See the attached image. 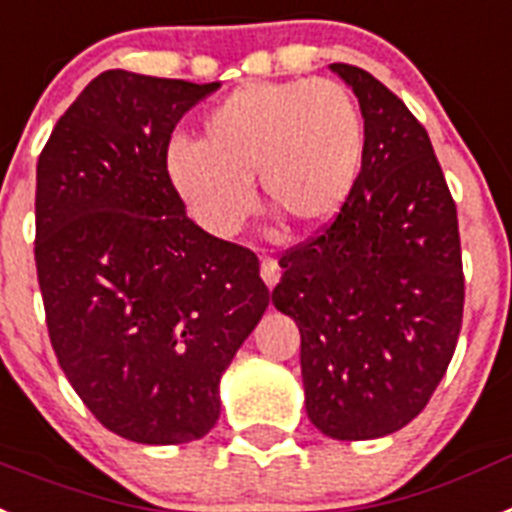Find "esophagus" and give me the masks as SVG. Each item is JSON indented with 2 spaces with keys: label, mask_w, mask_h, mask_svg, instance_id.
<instances>
[{
  "label": "esophagus",
  "mask_w": 512,
  "mask_h": 512,
  "mask_svg": "<svg viewBox=\"0 0 512 512\" xmlns=\"http://www.w3.org/2000/svg\"><path fill=\"white\" fill-rule=\"evenodd\" d=\"M260 276H263V281L268 289H273V286H276L278 278H281V265H278L276 257L265 255L263 260H260Z\"/></svg>",
  "instance_id": "34e87169"
}]
</instances>
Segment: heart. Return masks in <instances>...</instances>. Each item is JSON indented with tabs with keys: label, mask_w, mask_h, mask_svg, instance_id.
<instances>
[{
	"label": "heart",
	"mask_w": 512,
	"mask_h": 512,
	"mask_svg": "<svg viewBox=\"0 0 512 512\" xmlns=\"http://www.w3.org/2000/svg\"><path fill=\"white\" fill-rule=\"evenodd\" d=\"M362 111L336 80H260L236 88L203 119V143L174 140L166 174L210 234L229 236L249 216L257 174L270 205L296 226L333 221L362 174Z\"/></svg>",
	"instance_id": "1"
}]
</instances>
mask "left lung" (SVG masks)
<instances>
[{"instance_id": "8db88e82", "label": "left lung", "mask_w": 512, "mask_h": 512, "mask_svg": "<svg viewBox=\"0 0 512 512\" xmlns=\"http://www.w3.org/2000/svg\"><path fill=\"white\" fill-rule=\"evenodd\" d=\"M367 150L354 192L320 236L281 257L278 312L302 333L309 422L375 440L422 414L463 320L458 213L429 135L401 98L351 64Z\"/></svg>"}]
</instances>
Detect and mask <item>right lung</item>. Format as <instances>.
<instances>
[{"label":"right lung","instance_id":"add662e5","mask_svg":"<svg viewBox=\"0 0 512 512\" xmlns=\"http://www.w3.org/2000/svg\"><path fill=\"white\" fill-rule=\"evenodd\" d=\"M221 83L101 72L36 169V270L59 367L124 440L179 445L221 414V375L270 302L260 260L187 218L176 122Z\"/></svg>","mask_w":512,"mask_h":512}]
</instances>
